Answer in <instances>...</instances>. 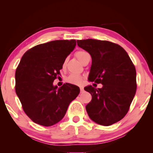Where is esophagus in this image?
I'll list each match as a JSON object with an SVG mask.
<instances>
[{
  "label": "esophagus",
  "mask_w": 153,
  "mask_h": 153,
  "mask_svg": "<svg viewBox=\"0 0 153 153\" xmlns=\"http://www.w3.org/2000/svg\"><path fill=\"white\" fill-rule=\"evenodd\" d=\"M80 91H81V93H82V92H83V91H84V90H83V87H80Z\"/></svg>",
  "instance_id": "1"
}]
</instances>
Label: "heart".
<instances>
[{
    "label": "heart",
    "instance_id": "obj_1",
    "mask_svg": "<svg viewBox=\"0 0 153 153\" xmlns=\"http://www.w3.org/2000/svg\"><path fill=\"white\" fill-rule=\"evenodd\" d=\"M75 56H76L77 59H78L79 61H80L83 65L86 62V60L88 59V58H91V56L88 52H87L85 50H79V51H76L75 53ZM67 60H65L62 63V67L65 66ZM67 82L69 83H71V84L74 85H80L82 83L83 81V77L81 75L78 74H70V76H68V78L66 79Z\"/></svg>",
    "mask_w": 153,
    "mask_h": 153
}]
</instances>
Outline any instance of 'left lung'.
<instances>
[{
    "label": "left lung",
    "mask_w": 153,
    "mask_h": 153,
    "mask_svg": "<svg viewBox=\"0 0 153 153\" xmlns=\"http://www.w3.org/2000/svg\"><path fill=\"white\" fill-rule=\"evenodd\" d=\"M77 45L88 52L92 65L88 80L102 83V88H84L92 100L85 106L90 118L108 126L127 114L137 91L134 65L125 50L111 42L87 39L77 40Z\"/></svg>",
    "instance_id": "8db88e82"
}]
</instances>
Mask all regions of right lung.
Returning a JSON list of instances; mask_svg holds the SVG:
<instances>
[{
  "mask_svg": "<svg viewBox=\"0 0 153 153\" xmlns=\"http://www.w3.org/2000/svg\"><path fill=\"white\" fill-rule=\"evenodd\" d=\"M75 46V39L35 46L24 54L16 68V93L25 114L37 124L49 127L61 120L69 104L80 93L78 86L70 83L58 89L53 85Z\"/></svg>",
  "mask_w": 153,
  "mask_h": 153,
  "instance_id": "right-lung-1",
  "label": "right lung"
}]
</instances>
